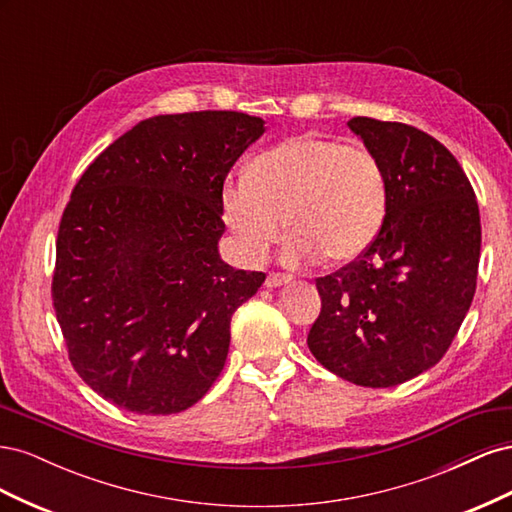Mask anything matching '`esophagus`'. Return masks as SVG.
<instances>
[{"label":"esophagus","instance_id":"esophagus-1","mask_svg":"<svg viewBox=\"0 0 512 512\" xmlns=\"http://www.w3.org/2000/svg\"><path fill=\"white\" fill-rule=\"evenodd\" d=\"M292 282V275L288 273H269L267 280H265V286L267 288H277V286H284V284H290Z\"/></svg>","mask_w":512,"mask_h":512}]
</instances>
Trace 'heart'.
Returning <instances> with one entry per match:
<instances>
[{
    "mask_svg": "<svg viewBox=\"0 0 512 512\" xmlns=\"http://www.w3.org/2000/svg\"><path fill=\"white\" fill-rule=\"evenodd\" d=\"M389 185L380 160L367 147L301 134L256 156L241 181L228 183L222 213L247 260L265 258L292 232L284 260L350 262L380 235Z\"/></svg>",
    "mask_w": 512,
    "mask_h": 512,
    "instance_id": "1",
    "label": "heart"
}]
</instances>
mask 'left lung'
I'll list each match as a JSON object with an SVG mask.
<instances>
[{"mask_svg": "<svg viewBox=\"0 0 512 512\" xmlns=\"http://www.w3.org/2000/svg\"><path fill=\"white\" fill-rule=\"evenodd\" d=\"M348 126L380 160L389 207L369 250L316 280L322 307L307 346L335 376L386 389L453 344L476 290L480 215L466 173L436 138L371 117Z\"/></svg>", "mask_w": 512, "mask_h": 512, "instance_id": "left-lung-1", "label": "left lung"}]
</instances>
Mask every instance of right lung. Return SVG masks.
<instances>
[{"mask_svg": "<svg viewBox=\"0 0 512 512\" xmlns=\"http://www.w3.org/2000/svg\"><path fill=\"white\" fill-rule=\"evenodd\" d=\"M262 132L265 121L237 111L158 115L74 185L53 307L76 374L117 408L188 410L224 369L230 318L267 275L220 258L222 192Z\"/></svg>", "mask_w": 512, "mask_h": 512, "instance_id": "right-lung-1", "label": "right lung"}]
</instances>
